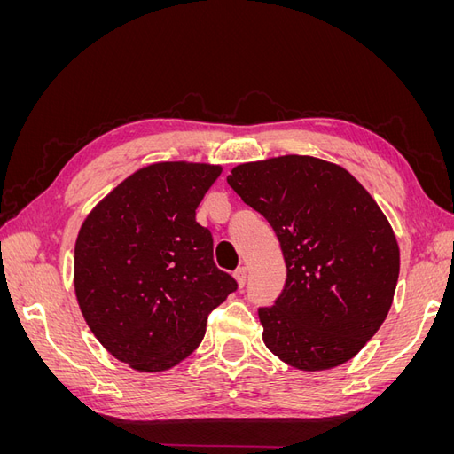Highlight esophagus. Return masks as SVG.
I'll return each instance as SVG.
<instances>
[{
    "mask_svg": "<svg viewBox=\"0 0 454 454\" xmlns=\"http://www.w3.org/2000/svg\"><path fill=\"white\" fill-rule=\"evenodd\" d=\"M232 277L237 278V282H239L240 287H244L246 280H248V270H246V267H239V269L235 270V274H232Z\"/></svg>",
    "mask_w": 454,
    "mask_h": 454,
    "instance_id": "esophagus-1",
    "label": "esophagus"
}]
</instances>
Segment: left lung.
I'll use <instances>...</instances> for the list:
<instances>
[{
	"label": "left lung",
	"instance_id": "obj_1",
	"mask_svg": "<svg viewBox=\"0 0 454 454\" xmlns=\"http://www.w3.org/2000/svg\"><path fill=\"white\" fill-rule=\"evenodd\" d=\"M227 184L277 232L287 278L259 309L263 342L301 371L348 362L392 307L400 248L387 215L339 164L309 155L244 162Z\"/></svg>",
	"mask_w": 454,
	"mask_h": 454
}]
</instances>
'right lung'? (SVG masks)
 <instances>
[{
    "mask_svg": "<svg viewBox=\"0 0 454 454\" xmlns=\"http://www.w3.org/2000/svg\"><path fill=\"white\" fill-rule=\"evenodd\" d=\"M219 164L155 162L106 195L79 229L74 286L94 337L117 360L157 373L185 360L208 314L237 290L214 263L195 210Z\"/></svg>",
    "mask_w": 454,
    "mask_h": 454,
    "instance_id": "right-lung-1",
    "label": "right lung"
}]
</instances>
